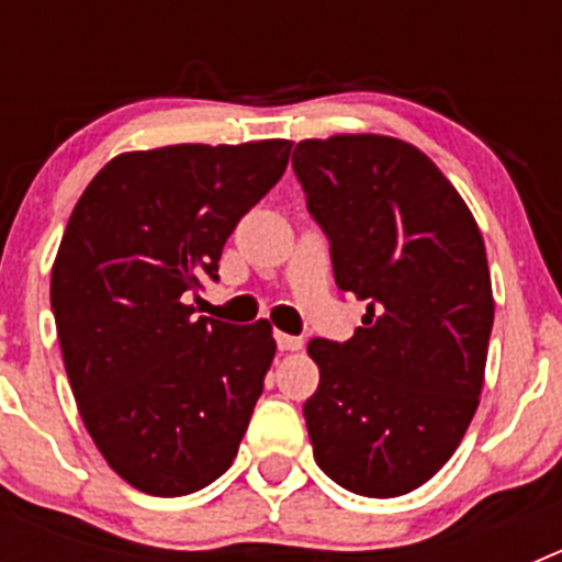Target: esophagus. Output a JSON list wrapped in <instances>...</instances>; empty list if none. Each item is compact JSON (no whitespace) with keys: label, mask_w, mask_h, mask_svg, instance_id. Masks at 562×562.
Instances as JSON below:
<instances>
[{"label":"esophagus","mask_w":562,"mask_h":562,"mask_svg":"<svg viewBox=\"0 0 562 562\" xmlns=\"http://www.w3.org/2000/svg\"><path fill=\"white\" fill-rule=\"evenodd\" d=\"M276 342L281 351H297L301 346H304V340H301V337L284 335V331H276Z\"/></svg>","instance_id":"obj_1"}]
</instances>
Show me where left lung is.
Masks as SVG:
<instances>
[{"mask_svg": "<svg viewBox=\"0 0 562 562\" xmlns=\"http://www.w3.org/2000/svg\"><path fill=\"white\" fill-rule=\"evenodd\" d=\"M292 168L337 286L366 301L351 340L306 346L315 461L349 493L396 498L448 464L479 408L495 317L484 238L428 154L389 134L301 140Z\"/></svg>", "mask_w": 562, "mask_h": 562, "instance_id": "left-lung-1", "label": "left lung"}]
</instances>
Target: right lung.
Wrapping results in <instances>:
<instances>
[{
  "mask_svg": "<svg viewBox=\"0 0 562 562\" xmlns=\"http://www.w3.org/2000/svg\"><path fill=\"white\" fill-rule=\"evenodd\" d=\"M290 140L123 151L81 193L49 304L78 414L126 484L196 493L233 464L276 357L270 321L193 317L238 220L284 173Z\"/></svg>",
  "mask_w": 562,
  "mask_h": 562,
  "instance_id": "1",
  "label": "right lung"
}]
</instances>
